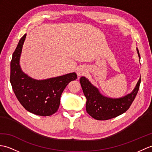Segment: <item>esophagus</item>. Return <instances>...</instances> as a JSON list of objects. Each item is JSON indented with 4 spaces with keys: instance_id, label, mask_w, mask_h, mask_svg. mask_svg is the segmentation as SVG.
I'll list each match as a JSON object with an SVG mask.
<instances>
[{
    "instance_id": "34e87169",
    "label": "esophagus",
    "mask_w": 152,
    "mask_h": 152,
    "mask_svg": "<svg viewBox=\"0 0 152 152\" xmlns=\"http://www.w3.org/2000/svg\"><path fill=\"white\" fill-rule=\"evenodd\" d=\"M86 72L87 70L86 69V68L83 67V66H80V67H79L77 70V75L79 76H83L86 73Z\"/></svg>"
}]
</instances>
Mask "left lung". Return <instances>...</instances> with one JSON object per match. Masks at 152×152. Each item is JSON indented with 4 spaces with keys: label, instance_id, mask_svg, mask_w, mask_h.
I'll return each instance as SVG.
<instances>
[{
    "label": "left lung",
    "instance_id": "left-lung-1",
    "mask_svg": "<svg viewBox=\"0 0 152 152\" xmlns=\"http://www.w3.org/2000/svg\"><path fill=\"white\" fill-rule=\"evenodd\" d=\"M139 59L140 56L137 48ZM141 79L137 82L132 92L120 98H110L104 96L96 87L93 86L85 77L80 80L85 96L87 98L86 111L93 118L98 121H106L116 117L125 113L131 106L138 93Z\"/></svg>",
    "mask_w": 152,
    "mask_h": 152
}]
</instances>
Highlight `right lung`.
<instances>
[{"label": "right lung", "instance_id": "add662e5", "mask_svg": "<svg viewBox=\"0 0 152 152\" xmlns=\"http://www.w3.org/2000/svg\"><path fill=\"white\" fill-rule=\"evenodd\" d=\"M26 34L20 38L10 63V83L14 93L24 108L37 115L50 116L58 111L60 98L66 86L77 78L75 72L36 80L25 75L19 65L20 56Z\"/></svg>", "mask_w": 152, "mask_h": 152}]
</instances>
